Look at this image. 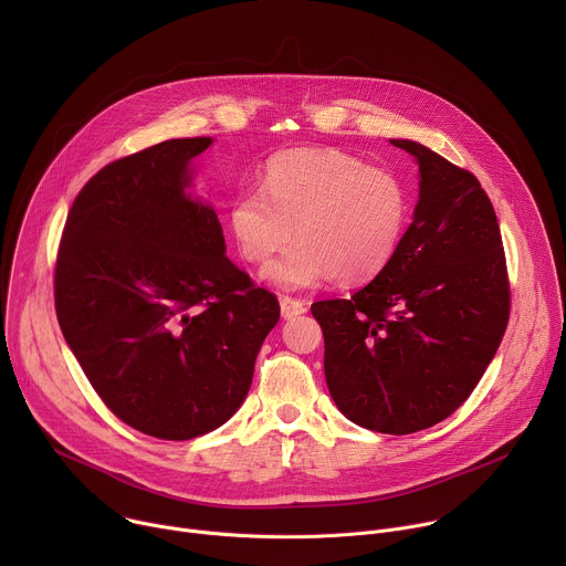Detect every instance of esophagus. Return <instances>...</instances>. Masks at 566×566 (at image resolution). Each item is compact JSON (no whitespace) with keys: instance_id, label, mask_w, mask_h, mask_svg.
Returning a JSON list of instances; mask_svg holds the SVG:
<instances>
[{"instance_id":"esophagus-1","label":"esophagus","mask_w":566,"mask_h":566,"mask_svg":"<svg viewBox=\"0 0 566 566\" xmlns=\"http://www.w3.org/2000/svg\"><path fill=\"white\" fill-rule=\"evenodd\" d=\"M280 311H282V317H284V319H291V317L302 315V313L306 311V306H304V302H300V300H295V297L282 295V297H280Z\"/></svg>"}]
</instances>
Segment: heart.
<instances>
[{
	"label": "heart",
	"mask_w": 566,
	"mask_h": 566,
	"mask_svg": "<svg viewBox=\"0 0 566 566\" xmlns=\"http://www.w3.org/2000/svg\"><path fill=\"white\" fill-rule=\"evenodd\" d=\"M410 214V190L396 172L369 168L340 149L300 147L269 158L262 190H241L228 223L251 264H266L295 237L262 280L280 291H304L334 277L360 284L382 273Z\"/></svg>",
	"instance_id": "heart-1"
}]
</instances>
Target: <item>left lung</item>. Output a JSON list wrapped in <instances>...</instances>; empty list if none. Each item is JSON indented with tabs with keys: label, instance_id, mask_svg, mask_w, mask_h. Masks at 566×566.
<instances>
[{
	"label": "left lung",
	"instance_id": "8db88e82",
	"mask_svg": "<svg viewBox=\"0 0 566 566\" xmlns=\"http://www.w3.org/2000/svg\"><path fill=\"white\" fill-rule=\"evenodd\" d=\"M419 166V201L389 266L349 300L311 304L325 378L360 428L412 434L450 417L495 358L511 291L500 223L474 175L391 138Z\"/></svg>",
	"mask_w": 566,
	"mask_h": 566
}]
</instances>
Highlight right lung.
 <instances>
[{"instance_id": "add662e5", "label": "right lung", "mask_w": 566, "mask_h": 566, "mask_svg": "<svg viewBox=\"0 0 566 566\" xmlns=\"http://www.w3.org/2000/svg\"><path fill=\"white\" fill-rule=\"evenodd\" d=\"M210 145L170 138L105 166L75 197L55 264V313L80 367L120 421L168 441L239 410L280 319L190 192Z\"/></svg>"}]
</instances>
